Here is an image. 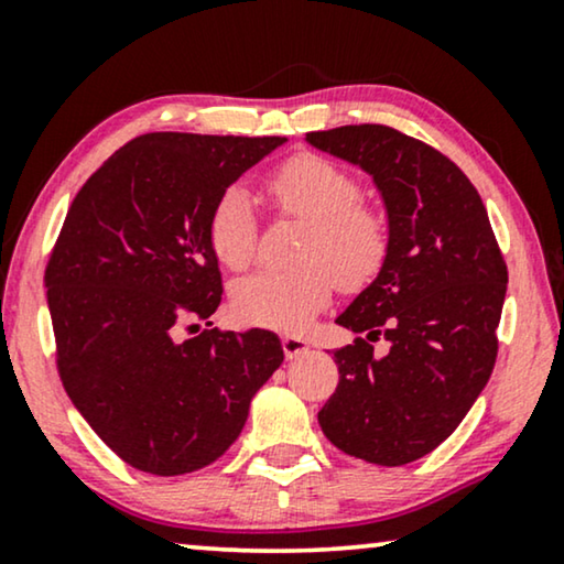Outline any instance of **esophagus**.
<instances>
[{
  "label": "esophagus",
  "mask_w": 564,
  "mask_h": 564,
  "mask_svg": "<svg viewBox=\"0 0 564 564\" xmlns=\"http://www.w3.org/2000/svg\"><path fill=\"white\" fill-rule=\"evenodd\" d=\"M282 351L288 359H295L307 351V341L300 336H282Z\"/></svg>",
  "instance_id": "34e87169"
}]
</instances>
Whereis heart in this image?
I'll use <instances>...</instances> for the list:
<instances>
[{
    "label": "heart",
    "mask_w": 564,
    "mask_h": 564,
    "mask_svg": "<svg viewBox=\"0 0 564 564\" xmlns=\"http://www.w3.org/2000/svg\"><path fill=\"white\" fill-rule=\"evenodd\" d=\"M276 205L311 223L303 261L295 269H259L234 288V311L251 326L303 328L330 300L334 276L344 288H361L388 257V223L361 205V184L334 161L303 153L269 180ZM259 223L243 187H228L207 218V241L220 264L241 269L257 249Z\"/></svg>",
    "instance_id": "obj_1"
}]
</instances>
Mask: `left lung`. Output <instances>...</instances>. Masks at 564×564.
I'll return each mask as SVG.
<instances>
[{
  "instance_id": "obj_1",
  "label": "left lung",
  "mask_w": 564,
  "mask_h": 564,
  "mask_svg": "<svg viewBox=\"0 0 564 564\" xmlns=\"http://www.w3.org/2000/svg\"><path fill=\"white\" fill-rule=\"evenodd\" d=\"M305 141L372 176L388 213L380 274L338 315L365 334L334 351L338 388L321 408L328 442L400 467L434 452L490 380L508 269L465 172L388 126H344ZM391 341L384 358L371 341Z\"/></svg>"
}]
</instances>
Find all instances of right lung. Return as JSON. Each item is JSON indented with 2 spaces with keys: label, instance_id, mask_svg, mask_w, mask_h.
Segmentation results:
<instances>
[{
  "label": "right lung",
  "instance_id": "1",
  "mask_svg": "<svg viewBox=\"0 0 564 564\" xmlns=\"http://www.w3.org/2000/svg\"><path fill=\"white\" fill-rule=\"evenodd\" d=\"M288 138L149 133L115 151L68 207L45 267L61 382L130 467L174 477L220 457L284 351L272 330L176 326L218 311L215 199Z\"/></svg>",
  "mask_w": 564,
  "mask_h": 564
}]
</instances>
